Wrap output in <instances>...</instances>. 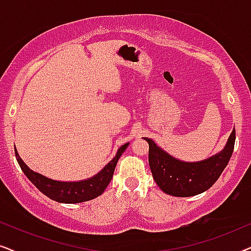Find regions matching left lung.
<instances>
[{
    "label": "left lung",
    "instance_id": "left-lung-1",
    "mask_svg": "<svg viewBox=\"0 0 251 251\" xmlns=\"http://www.w3.org/2000/svg\"><path fill=\"white\" fill-rule=\"evenodd\" d=\"M144 139L150 146L149 163L155 183L164 193L187 198L209 190L221 176L234 150L235 129L229 135L224 150L199 162L178 160L157 146L152 139L146 137Z\"/></svg>",
    "mask_w": 251,
    "mask_h": 251
}]
</instances>
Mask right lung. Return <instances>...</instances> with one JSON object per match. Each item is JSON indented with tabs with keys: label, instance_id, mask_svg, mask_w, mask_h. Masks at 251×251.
<instances>
[{
	"label": "right lung",
	"instance_id": "add662e5",
	"mask_svg": "<svg viewBox=\"0 0 251 251\" xmlns=\"http://www.w3.org/2000/svg\"><path fill=\"white\" fill-rule=\"evenodd\" d=\"M128 145L129 143H126L120 147L114 159L109 161L97 175L88 178V179L78 181H59L50 179V178L29 169L22 160V157L19 156L16 149L15 154L23 173L44 195H47L51 200L60 202V203H80V202L92 200L104 193L105 188L107 187L113 178L116 163Z\"/></svg>",
	"mask_w": 251,
	"mask_h": 251
}]
</instances>
